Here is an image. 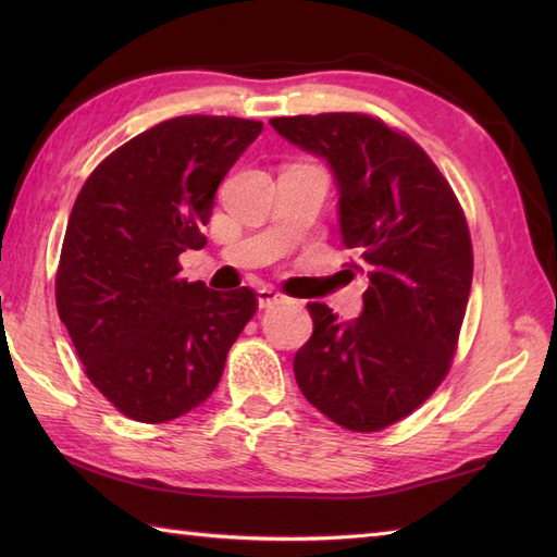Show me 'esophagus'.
<instances>
[{
	"label": "esophagus",
	"mask_w": 557,
	"mask_h": 557,
	"mask_svg": "<svg viewBox=\"0 0 557 557\" xmlns=\"http://www.w3.org/2000/svg\"><path fill=\"white\" fill-rule=\"evenodd\" d=\"M285 301H289V299L285 297V294H280L275 289H270V287L258 289V306H260V309H272V306L285 304Z\"/></svg>",
	"instance_id": "1"
}]
</instances>
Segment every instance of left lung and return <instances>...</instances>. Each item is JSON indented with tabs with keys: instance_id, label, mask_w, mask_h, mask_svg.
Wrapping results in <instances>:
<instances>
[{
	"instance_id": "8db88e82",
	"label": "left lung",
	"mask_w": 557,
	"mask_h": 557,
	"mask_svg": "<svg viewBox=\"0 0 557 557\" xmlns=\"http://www.w3.org/2000/svg\"><path fill=\"white\" fill-rule=\"evenodd\" d=\"M270 124L330 164L342 242L369 275L357 321L339 323L325 304H309L313 335L294 357V375L342 429L383 431L421 407L449 371L474 272L465 212L421 146L369 114Z\"/></svg>"
}]
</instances>
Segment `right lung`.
Masks as SVG:
<instances>
[{"label": "right lung", "instance_id": "obj_1", "mask_svg": "<svg viewBox=\"0 0 557 557\" xmlns=\"http://www.w3.org/2000/svg\"><path fill=\"white\" fill-rule=\"evenodd\" d=\"M263 124L188 114L104 158L71 208L57 311L86 375L124 417L164 423L218 387L256 294L180 277V253L206 246L215 191Z\"/></svg>", "mask_w": 557, "mask_h": 557}]
</instances>
